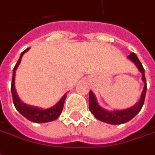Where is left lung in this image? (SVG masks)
<instances>
[{"mask_svg":"<svg viewBox=\"0 0 155 155\" xmlns=\"http://www.w3.org/2000/svg\"><path fill=\"white\" fill-rule=\"evenodd\" d=\"M127 57L136 65L139 70L141 72L142 80L145 83L144 88H143L142 94H141V97H140L137 104L134 105V107H132L130 108L125 109V110L107 111V110L103 109L102 107H101L98 105L94 94H93L92 91L89 92V109H90L91 113L95 116V118H97L98 120H100L103 122H106V123H108V124H123V123L129 121L131 119H133L138 114L139 112L140 111V109L142 108V106L144 104L145 96H146V92H147V81L145 78L144 68L142 67V64L140 63V61H139L137 55L134 53H131Z\"/></svg>","mask_w":155,"mask_h":155,"instance_id":"8db88e82","label":"left lung"}]
</instances>
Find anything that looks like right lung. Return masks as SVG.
Wrapping results in <instances>:
<instances>
[{
	"instance_id": "obj_1",
	"label": "right lung",
	"mask_w": 155,
	"mask_h": 155,
	"mask_svg": "<svg viewBox=\"0 0 155 155\" xmlns=\"http://www.w3.org/2000/svg\"><path fill=\"white\" fill-rule=\"evenodd\" d=\"M28 49H29V48L21 53L17 63L13 69V78H12V83H11V92H12V96H13V102H14V105L17 109V111L19 112L21 114H22L24 117L29 120L30 121L36 122V123H44V122L53 121V120H56L60 116V114H61L62 109H63V106H64L65 100L67 97L66 95H64L57 104L54 105V107H52L50 108H48V109H41L38 107L28 106V105L24 104L23 102H21V101L18 97L15 88V70H16L17 67L19 66L20 62H21V57L24 54V53H26Z\"/></svg>"
}]
</instances>
